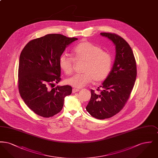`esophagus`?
Wrapping results in <instances>:
<instances>
[{
    "label": "esophagus",
    "instance_id": "1",
    "mask_svg": "<svg viewBox=\"0 0 158 158\" xmlns=\"http://www.w3.org/2000/svg\"><path fill=\"white\" fill-rule=\"evenodd\" d=\"M80 89H77V88H73V89H72V92L74 94V93H75L76 92H78V91H79Z\"/></svg>",
    "mask_w": 158,
    "mask_h": 158
}]
</instances>
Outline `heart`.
<instances>
[{"instance_id": "1", "label": "heart", "mask_w": 158, "mask_h": 158, "mask_svg": "<svg viewBox=\"0 0 158 158\" xmlns=\"http://www.w3.org/2000/svg\"><path fill=\"white\" fill-rule=\"evenodd\" d=\"M73 57L66 53L60 57L59 66L67 75L73 70L75 61L83 63L82 72L66 80V83L76 88H81L92 82L104 81L110 73L113 64L111 55L98 45L89 41H83L75 46L72 50Z\"/></svg>"}]
</instances>
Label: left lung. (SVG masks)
<instances>
[{
    "label": "left lung",
    "instance_id": "1",
    "mask_svg": "<svg viewBox=\"0 0 158 158\" xmlns=\"http://www.w3.org/2000/svg\"><path fill=\"white\" fill-rule=\"evenodd\" d=\"M115 46V58L113 68L96 94L92 89L86 111L93 117L103 120L112 117L123 108L135 85L137 68L135 58L130 46L120 36L113 33L102 32Z\"/></svg>",
    "mask_w": 158,
    "mask_h": 158
}]
</instances>
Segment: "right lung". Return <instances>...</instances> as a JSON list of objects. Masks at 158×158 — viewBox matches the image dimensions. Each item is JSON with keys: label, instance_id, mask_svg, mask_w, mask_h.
<instances>
[{"label": "right lung", "instance_id": "add662e5", "mask_svg": "<svg viewBox=\"0 0 158 158\" xmlns=\"http://www.w3.org/2000/svg\"><path fill=\"white\" fill-rule=\"evenodd\" d=\"M77 40L59 34H47L31 40L21 52L19 92L25 104L40 116L48 118L59 113L64 98L72 94L69 85L52 89L49 86L60 82V56L66 47Z\"/></svg>", "mask_w": 158, "mask_h": 158}]
</instances>
